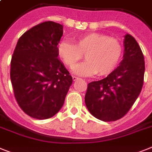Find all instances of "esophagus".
Returning <instances> with one entry per match:
<instances>
[{
    "mask_svg": "<svg viewBox=\"0 0 152 152\" xmlns=\"http://www.w3.org/2000/svg\"><path fill=\"white\" fill-rule=\"evenodd\" d=\"M72 78H73V81H77V80H78L79 79V77H76V76H73V77H72Z\"/></svg>",
    "mask_w": 152,
    "mask_h": 152,
    "instance_id": "obj_1",
    "label": "esophagus"
}]
</instances>
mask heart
<instances>
[{
  "label": "heart",
  "instance_id": "1",
  "mask_svg": "<svg viewBox=\"0 0 152 152\" xmlns=\"http://www.w3.org/2000/svg\"><path fill=\"white\" fill-rule=\"evenodd\" d=\"M60 58L73 68L85 54L86 61L75 66L74 73L81 76L108 75L115 69L122 54V47L116 38L106 34L91 33L75 39V44L63 41L58 45Z\"/></svg>",
  "mask_w": 152,
  "mask_h": 152
}]
</instances>
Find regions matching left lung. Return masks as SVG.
I'll use <instances>...</instances> for the list:
<instances>
[{
    "label": "left lung",
    "instance_id": "obj_1",
    "mask_svg": "<svg viewBox=\"0 0 152 152\" xmlns=\"http://www.w3.org/2000/svg\"><path fill=\"white\" fill-rule=\"evenodd\" d=\"M124 48L118 67L105 78L88 85L85 98L87 108L103 121H114L126 115L143 86L145 67L141 48L129 34L124 35Z\"/></svg>",
    "mask_w": 152,
    "mask_h": 152
}]
</instances>
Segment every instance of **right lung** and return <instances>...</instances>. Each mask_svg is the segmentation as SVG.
I'll return each instance as SVG.
<instances>
[{"label": "right lung", "mask_w": 152, "mask_h": 152, "mask_svg": "<svg viewBox=\"0 0 152 152\" xmlns=\"http://www.w3.org/2000/svg\"><path fill=\"white\" fill-rule=\"evenodd\" d=\"M63 26L45 21L19 38L11 61V81L19 106L29 116L48 119L64 103L73 79L58 57Z\"/></svg>", "instance_id": "1"}]
</instances>
